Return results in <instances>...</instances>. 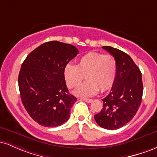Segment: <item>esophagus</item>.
Here are the masks:
<instances>
[{"label":"esophagus","mask_w":157,"mask_h":157,"mask_svg":"<svg viewBox=\"0 0 157 157\" xmlns=\"http://www.w3.org/2000/svg\"><path fill=\"white\" fill-rule=\"evenodd\" d=\"M81 100H83V101L86 102H89V103H90V102H91L93 101L92 99H88V98H80Z\"/></svg>","instance_id":"esophagus-1"}]
</instances>
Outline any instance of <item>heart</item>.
Wrapping results in <instances>:
<instances>
[{"mask_svg": "<svg viewBox=\"0 0 157 157\" xmlns=\"http://www.w3.org/2000/svg\"><path fill=\"white\" fill-rule=\"evenodd\" d=\"M117 73V63L113 56L98 52H89L81 57L77 65L65 66L63 75L70 89L80 86L86 76V80L75 91L80 97H91L100 89L105 91L112 87Z\"/></svg>", "mask_w": 157, "mask_h": 157, "instance_id": "1", "label": "heart"}]
</instances>
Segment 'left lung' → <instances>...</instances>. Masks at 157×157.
<instances>
[{
  "label": "left lung",
  "mask_w": 157,
  "mask_h": 157,
  "mask_svg": "<svg viewBox=\"0 0 157 157\" xmlns=\"http://www.w3.org/2000/svg\"><path fill=\"white\" fill-rule=\"evenodd\" d=\"M102 48L115 57L117 73L109 95L102 100V110L94 119L100 127L115 130L130 122L137 112L143 93L142 74L125 52L111 46Z\"/></svg>",
  "instance_id": "8db88e82"
}]
</instances>
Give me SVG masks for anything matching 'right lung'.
Returning a JSON list of instances; mask_svg holds the SVG:
<instances>
[{
    "instance_id": "right-lung-1",
    "label": "right lung",
    "mask_w": 157,
    "mask_h": 157,
    "mask_svg": "<svg viewBox=\"0 0 157 157\" xmlns=\"http://www.w3.org/2000/svg\"><path fill=\"white\" fill-rule=\"evenodd\" d=\"M78 53L72 45L50 41L36 48L23 61L18 76L21 98L40 125L57 127L69 118L77 98L68 93L63 70Z\"/></svg>"
}]
</instances>
